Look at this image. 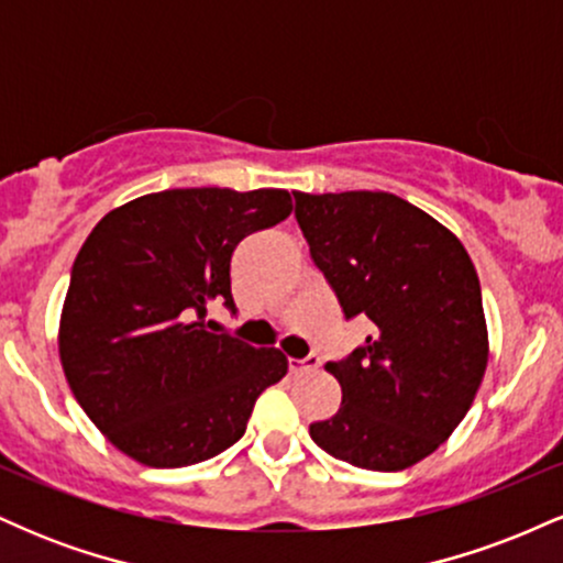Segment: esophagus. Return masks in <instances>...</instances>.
I'll use <instances>...</instances> for the list:
<instances>
[{"label":"esophagus","mask_w":563,"mask_h":563,"mask_svg":"<svg viewBox=\"0 0 563 563\" xmlns=\"http://www.w3.org/2000/svg\"><path fill=\"white\" fill-rule=\"evenodd\" d=\"M318 367H320L318 354H309V357H303V360H296V357L288 360V371L294 373V376H301V373H309V371H318Z\"/></svg>","instance_id":"1"}]
</instances>
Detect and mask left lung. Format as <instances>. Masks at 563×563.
<instances>
[{
	"label": "left lung",
	"instance_id": "left-lung-1",
	"mask_svg": "<svg viewBox=\"0 0 563 563\" xmlns=\"http://www.w3.org/2000/svg\"><path fill=\"white\" fill-rule=\"evenodd\" d=\"M294 198L309 254L344 314L373 322L365 346L325 365L341 407L309 437L357 468L416 466L457 429L487 371L474 262L444 224L391 192Z\"/></svg>",
	"mask_w": 563,
	"mask_h": 563
}]
</instances>
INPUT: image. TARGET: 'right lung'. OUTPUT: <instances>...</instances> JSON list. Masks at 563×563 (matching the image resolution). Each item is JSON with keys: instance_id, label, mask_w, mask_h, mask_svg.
<instances>
[{"instance_id": "add662e5", "label": "right lung", "mask_w": 563, "mask_h": 563, "mask_svg": "<svg viewBox=\"0 0 563 563\" xmlns=\"http://www.w3.org/2000/svg\"><path fill=\"white\" fill-rule=\"evenodd\" d=\"M290 211L277 187H183L129 200L95 224L70 269L57 349L70 391L115 450L179 468L245 434L288 357L211 333L206 309H235L232 251Z\"/></svg>"}]
</instances>
